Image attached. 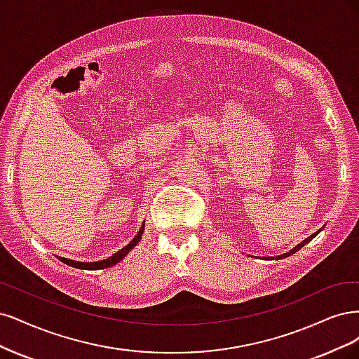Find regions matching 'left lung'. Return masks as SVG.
<instances>
[{
    "mask_svg": "<svg viewBox=\"0 0 359 359\" xmlns=\"http://www.w3.org/2000/svg\"><path fill=\"white\" fill-rule=\"evenodd\" d=\"M320 231V229H319ZM319 231H318V233H319ZM318 233H315V234H311L310 237H307L306 240H303L302 243H299V245L298 246H295L292 250H289L287 253H283V255H279V257H271V258H267V259H282V258H286V257H291V255H294V253L297 252V250H299V249H302L304 245H307V243L311 240V238H315L316 236H318Z\"/></svg>",
    "mask_w": 359,
    "mask_h": 359,
    "instance_id": "obj_1",
    "label": "left lung"
}]
</instances>
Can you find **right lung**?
<instances>
[{"label": "right lung", "mask_w": 359, "mask_h": 359, "mask_svg": "<svg viewBox=\"0 0 359 359\" xmlns=\"http://www.w3.org/2000/svg\"><path fill=\"white\" fill-rule=\"evenodd\" d=\"M143 231H144V224L142 225L140 231H138L137 236L131 240V243L128 246L122 248L121 250H118L114 255H111L110 258L107 259H102V261H97V262H79V261H73V259H68V258H62L60 257V261L67 264V265H72V267L74 269H80V270H101V269H109V267H113L114 264L121 262L126 255H128L130 250L137 246V243L142 240V236H143Z\"/></svg>", "instance_id": "add662e5"}]
</instances>
